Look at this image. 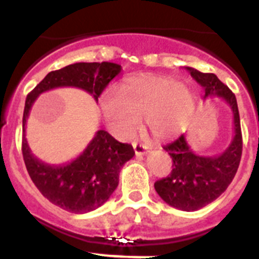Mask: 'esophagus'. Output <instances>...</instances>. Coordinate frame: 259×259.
I'll use <instances>...</instances> for the list:
<instances>
[{
  "label": "esophagus",
  "mask_w": 259,
  "mask_h": 259,
  "mask_svg": "<svg viewBox=\"0 0 259 259\" xmlns=\"http://www.w3.org/2000/svg\"><path fill=\"white\" fill-rule=\"evenodd\" d=\"M134 145V149H135V153H136L137 155H144L148 153V150H149V146L148 145H144V144H139V143H134L132 144Z\"/></svg>",
  "instance_id": "1"
}]
</instances>
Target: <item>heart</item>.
I'll list each match as a JSON object with an SVG mask.
<instances>
[{
	"label": "heart",
	"mask_w": 259,
	"mask_h": 259,
	"mask_svg": "<svg viewBox=\"0 0 259 259\" xmlns=\"http://www.w3.org/2000/svg\"><path fill=\"white\" fill-rule=\"evenodd\" d=\"M194 104L188 85L159 75L139 74L105 96L101 109L107 127L119 139L131 137L143 116L155 139H171L188 125Z\"/></svg>",
	"instance_id": "1"
}]
</instances>
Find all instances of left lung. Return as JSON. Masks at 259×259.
Returning <instances> with one entry per match:
<instances>
[{
  "mask_svg": "<svg viewBox=\"0 0 259 259\" xmlns=\"http://www.w3.org/2000/svg\"><path fill=\"white\" fill-rule=\"evenodd\" d=\"M185 70L203 88V98H222L231 107L233 116V139L221 154L212 157L196 154L184 135L163 146L172 158V171L170 176L155 182V191L170 206L183 211H196L217 200L231 184L241 159L242 136L237 101L231 89L217 75L200 72L192 67Z\"/></svg>",
  "mask_w": 259,
  "mask_h": 259,
  "instance_id": "8db88e82",
  "label": "left lung"
}]
</instances>
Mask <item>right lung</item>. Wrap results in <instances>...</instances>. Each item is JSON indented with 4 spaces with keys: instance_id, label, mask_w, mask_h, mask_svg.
<instances>
[{
    "instance_id": "add662e5",
    "label": "right lung",
    "mask_w": 259,
    "mask_h": 259,
    "mask_svg": "<svg viewBox=\"0 0 259 259\" xmlns=\"http://www.w3.org/2000/svg\"><path fill=\"white\" fill-rule=\"evenodd\" d=\"M120 71L122 66L111 62L68 65L49 72L26 98L22 153L27 171L41 194L66 211L84 214L102 206L118 187L120 168L134 157L135 150L130 144L119 143L109 132L100 130L74 161L48 164L32 154L27 143L29 110L41 93L61 87L84 89L98 102L100 95Z\"/></svg>"
}]
</instances>
